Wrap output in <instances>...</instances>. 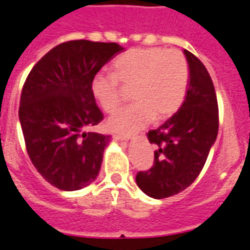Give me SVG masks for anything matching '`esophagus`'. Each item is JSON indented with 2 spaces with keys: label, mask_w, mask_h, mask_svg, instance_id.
I'll use <instances>...</instances> for the list:
<instances>
[{
  "label": "esophagus",
  "mask_w": 250,
  "mask_h": 250,
  "mask_svg": "<svg viewBox=\"0 0 250 250\" xmlns=\"http://www.w3.org/2000/svg\"><path fill=\"white\" fill-rule=\"evenodd\" d=\"M116 136L119 138V139L121 140H129V139H133L134 135H131V134H125V133H117Z\"/></svg>",
  "instance_id": "obj_1"
}]
</instances>
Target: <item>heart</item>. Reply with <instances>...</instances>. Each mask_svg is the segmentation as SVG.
Listing matches in <instances>:
<instances>
[{
  "label": "heart",
  "instance_id": "heart-1",
  "mask_svg": "<svg viewBox=\"0 0 250 250\" xmlns=\"http://www.w3.org/2000/svg\"><path fill=\"white\" fill-rule=\"evenodd\" d=\"M189 68L180 50L135 48L114 62V74L97 73L92 92L102 110L112 114L124 101L123 89H131L133 104L108 119L115 131H133L154 120L176 114L186 97Z\"/></svg>",
  "mask_w": 250,
  "mask_h": 250
}]
</instances>
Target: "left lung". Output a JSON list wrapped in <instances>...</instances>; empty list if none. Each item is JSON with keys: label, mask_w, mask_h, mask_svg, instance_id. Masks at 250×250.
<instances>
[{"label": "left lung", "mask_w": 250, "mask_h": 250, "mask_svg": "<svg viewBox=\"0 0 250 250\" xmlns=\"http://www.w3.org/2000/svg\"><path fill=\"white\" fill-rule=\"evenodd\" d=\"M189 68L186 99L176 114L146 135L155 146L154 163L136 174V185L153 198L177 195L204 168L219 131V107L212 80L202 62L183 50Z\"/></svg>", "instance_id": "1"}]
</instances>
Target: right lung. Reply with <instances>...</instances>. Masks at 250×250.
I'll return each mask as SVG.
<instances>
[{
  "mask_svg": "<svg viewBox=\"0 0 250 250\" xmlns=\"http://www.w3.org/2000/svg\"><path fill=\"white\" fill-rule=\"evenodd\" d=\"M123 50L116 42H62L34 65L23 83L19 117L27 154L57 188L81 189L99 174L110 135L88 131L104 119L92 80Z\"/></svg>",
  "mask_w": 250,
  "mask_h": 250,
  "instance_id": "obj_1",
  "label": "right lung"
}]
</instances>
